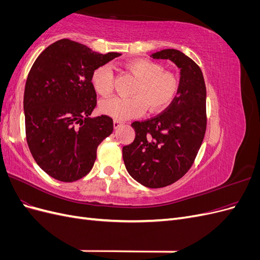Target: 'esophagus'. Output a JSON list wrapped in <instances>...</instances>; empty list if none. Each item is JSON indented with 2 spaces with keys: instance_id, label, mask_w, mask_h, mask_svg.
Here are the masks:
<instances>
[{
  "instance_id": "1",
  "label": "esophagus",
  "mask_w": 260,
  "mask_h": 260,
  "mask_svg": "<svg viewBox=\"0 0 260 260\" xmlns=\"http://www.w3.org/2000/svg\"><path fill=\"white\" fill-rule=\"evenodd\" d=\"M122 123H123V122L120 121V120H114V128H115V129L119 128Z\"/></svg>"
}]
</instances>
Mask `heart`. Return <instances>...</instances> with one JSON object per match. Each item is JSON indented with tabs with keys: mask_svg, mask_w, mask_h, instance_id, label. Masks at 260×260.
Listing matches in <instances>:
<instances>
[{
	"mask_svg": "<svg viewBox=\"0 0 260 260\" xmlns=\"http://www.w3.org/2000/svg\"><path fill=\"white\" fill-rule=\"evenodd\" d=\"M124 68L136 77L138 83L132 90V98H112L101 103V112L116 120H125L143 115L146 111L158 114L165 111L179 92L178 77L164 70L159 62L146 58H136L127 61ZM91 82L95 91L103 96L114 91V72L109 64L94 70Z\"/></svg>",
	"mask_w": 260,
	"mask_h": 260,
	"instance_id": "obj_1",
	"label": "heart"
}]
</instances>
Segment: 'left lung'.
I'll list each match as a JSON object with an SVG mask.
<instances>
[{
  "mask_svg": "<svg viewBox=\"0 0 260 260\" xmlns=\"http://www.w3.org/2000/svg\"><path fill=\"white\" fill-rule=\"evenodd\" d=\"M152 57L180 68L179 92L160 115L132 122L136 139L122 147V157L133 179L158 188L182 178L200 151L207 124L206 85L199 65L182 52L166 49Z\"/></svg>",
  "mask_w": 260,
  "mask_h": 260,
  "instance_id": "8db88e82",
  "label": "left lung"
}]
</instances>
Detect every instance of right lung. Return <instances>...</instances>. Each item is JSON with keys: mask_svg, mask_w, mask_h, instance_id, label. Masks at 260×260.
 I'll return each mask as SVG.
<instances>
[{"mask_svg": "<svg viewBox=\"0 0 260 260\" xmlns=\"http://www.w3.org/2000/svg\"><path fill=\"white\" fill-rule=\"evenodd\" d=\"M120 55L61 39L34 62L23 95L26 138L35 160L52 178L74 182L88 175L98 146L112 135L111 117H89L96 106L91 76Z\"/></svg>", "mask_w": 260, "mask_h": 260, "instance_id": "obj_1", "label": "right lung"}]
</instances>
